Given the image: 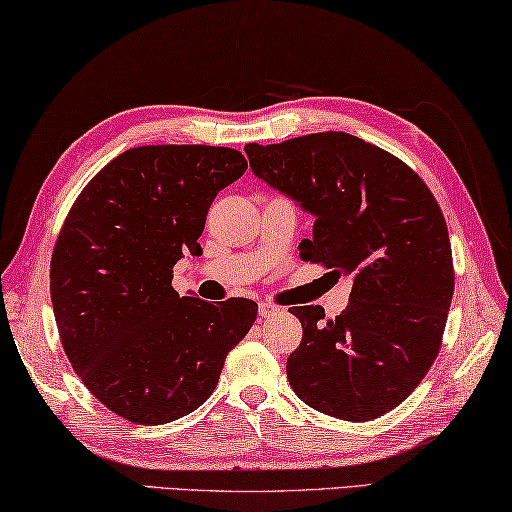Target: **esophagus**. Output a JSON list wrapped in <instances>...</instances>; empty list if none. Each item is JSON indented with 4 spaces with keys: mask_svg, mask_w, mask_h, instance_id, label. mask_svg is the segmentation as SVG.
<instances>
[{
    "mask_svg": "<svg viewBox=\"0 0 512 512\" xmlns=\"http://www.w3.org/2000/svg\"><path fill=\"white\" fill-rule=\"evenodd\" d=\"M273 312H278V307L273 303H259V319H269Z\"/></svg>",
    "mask_w": 512,
    "mask_h": 512,
    "instance_id": "1",
    "label": "esophagus"
}]
</instances>
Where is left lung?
Listing matches in <instances>:
<instances>
[{"label": "left lung", "instance_id": "left-lung-1", "mask_svg": "<svg viewBox=\"0 0 512 512\" xmlns=\"http://www.w3.org/2000/svg\"><path fill=\"white\" fill-rule=\"evenodd\" d=\"M257 177L316 216L300 259L353 275L346 310L291 307L303 339L287 378L310 408L346 421L383 417L440 353L453 296L442 209L399 157L346 132L246 145Z\"/></svg>", "mask_w": 512, "mask_h": 512}]
</instances>
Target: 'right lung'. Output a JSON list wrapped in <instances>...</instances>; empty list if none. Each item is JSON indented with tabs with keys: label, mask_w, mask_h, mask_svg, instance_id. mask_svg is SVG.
Listing matches in <instances>:
<instances>
[{
	"label": "right lung",
	"mask_w": 512,
	"mask_h": 512,
	"mask_svg": "<svg viewBox=\"0 0 512 512\" xmlns=\"http://www.w3.org/2000/svg\"><path fill=\"white\" fill-rule=\"evenodd\" d=\"M239 150L141 145L79 193L54 243L50 291L61 344L81 383L132 424L189 415L218 385L257 303L180 296L173 266L200 255L216 193L246 173Z\"/></svg>",
	"instance_id": "obj_1"
}]
</instances>
